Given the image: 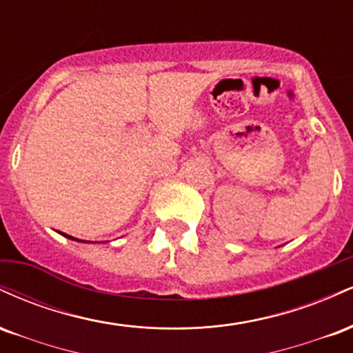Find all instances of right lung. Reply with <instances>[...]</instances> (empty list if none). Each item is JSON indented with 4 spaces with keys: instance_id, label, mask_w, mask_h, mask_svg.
I'll return each instance as SVG.
<instances>
[{
    "instance_id": "1",
    "label": "right lung",
    "mask_w": 353,
    "mask_h": 353,
    "mask_svg": "<svg viewBox=\"0 0 353 353\" xmlns=\"http://www.w3.org/2000/svg\"><path fill=\"white\" fill-rule=\"evenodd\" d=\"M63 236H66V234H63ZM66 237H70V239H72V241H78V239H74V237H71V236H66Z\"/></svg>"
}]
</instances>
